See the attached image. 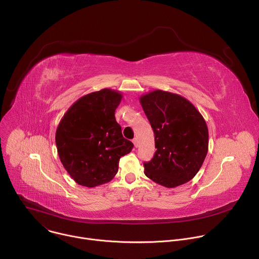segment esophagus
<instances>
[{
    "instance_id": "esophagus-1",
    "label": "esophagus",
    "mask_w": 259,
    "mask_h": 259,
    "mask_svg": "<svg viewBox=\"0 0 259 259\" xmlns=\"http://www.w3.org/2000/svg\"><path fill=\"white\" fill-rule=\"evenodd\" d=\"M133 143H134V146H135V147H138V146H139V140H138L137 137H135V138L133 139Z\"/></svg>"
}]
</instances>
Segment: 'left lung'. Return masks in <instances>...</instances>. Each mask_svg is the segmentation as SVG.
<instances>
[{
	"instance_id": "obj_1",
	"label": "left lung",
	"mask_w": 259,
	"mask_h": 259,
	"mask_svg": "<svg viewBox=\"0 0 259 259\" xmlns=\"http://www.w3.org/2000/svg\"><path fill=\"white\" fill-rule=\"evenodd\" d=\"M140 104L155 133L156 153L144 163V174L165 188L193 179L207 156L208 127L195 105L178 94L155 90Z\"/></svg>"
}]
</instances>
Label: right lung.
Wrapping results in <instances>:
<instances>
[{
  "label": "right lung",
  "instance_id": "obj_1",
  "mask_svg": "<svg viewBox=\"0 0 259 259\" xmlns=\"http://www.w3.org/2000/svg\"><path fill=\"white\" fill-rule=\"evenodd\" d=\"M122 97L119 91L107 88L84 95L58 124L55 142L59 159L80 186L94 188L112 180L120 158L133 149L115 118Z\"/></svg>",
  "mask_w": 259,
  "mask_h": 259
}]
</instances>
